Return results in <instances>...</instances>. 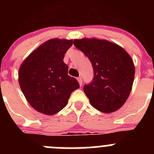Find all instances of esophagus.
<instances>
[{"label":"esophagus","mask_w":154,"mask_h":154,"mask_svg":"<svg viewBox=\"0 0 154 154\" xmlns=\"http://www.w3.org/2000/svg\"><path fill=\"white\" fill-rule=\"evenodd\" d=\"M77 79H78L79 83V85H82V78H81V77H79V78Z\"/></svg>","instance_id":"obj_1"}]
</instances>
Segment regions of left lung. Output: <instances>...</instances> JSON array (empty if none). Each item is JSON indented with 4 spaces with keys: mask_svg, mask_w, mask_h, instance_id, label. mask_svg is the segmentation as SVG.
Here are the masks:
<instances>
[{
    "mask_svg": "<svg viewBox=\"0 0 154 154\" xmlns=\"http://www.w3.org/2000/svg\"><path fill=\"white\" fill-rule=\"evenodd\" d=\"M73 43L92 63L93 79L83 87L91 105L106 113L120 109L130 96L134 79L131 57L123 48L106 40L82 38Z\"/></svg>",
    "mask_w": 154,
    "mask_h": 154,
    "instance_id": "8db88e82",
    "label": "left lung"
}]
</instances>
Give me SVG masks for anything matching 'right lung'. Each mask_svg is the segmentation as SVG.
I'll use <instances>...</instances> for the list:
<instances>
[{
	"mask_svg": "<svg viewBox=\"0 0 154 154\" xmlns=\"http://www.w3.org/2000/svg\"><path fill=\"white\" fill-rule=\"evenodd\" d=\"M72 40L51 39L30 54L19 69L18 81L28 103L37 111L54 115L67 105L78 81L68 75L65 54Z\"/></svg>",
	"mask_w": 154,
	"mask_h": 154,
	"instance_id": "1",
	"label": "right lung"
}]
</instances>
